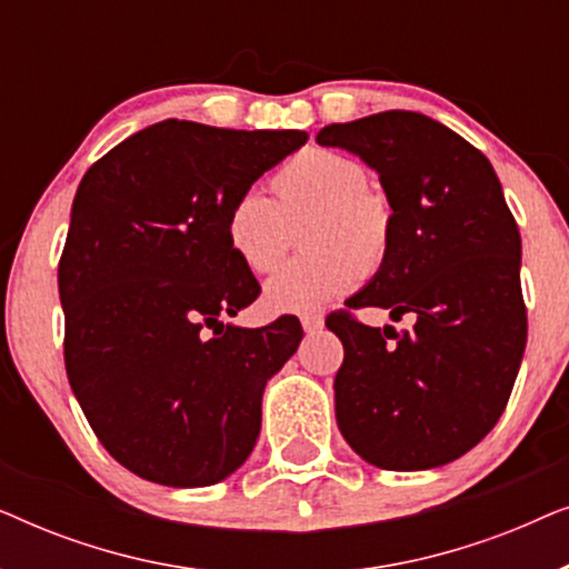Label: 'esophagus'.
Masks as SVG:
<instances>
[{
  "label": "esophagus",
  "mask_w": 569,
  "mask_h": 569,
  "mask_svg": "<svg viewBox=\"0 0 569 569\" xmlns=\"http://www.w3.org/2000/svg\"><path fill=\"white\" fill-rule=\"evenodd\" d=\"M300 323H302V329H306L308 333H316V331L323 329V316L308 313V316L300 318Z\"/></svg>",
  "instance_id": "esophagus-1"
}]
</instances>
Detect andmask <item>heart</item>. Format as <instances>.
I'll use <instances>...</instances> for the list:
<instances>
[{"label":"heart","instance_id":"heart-1","mask_svg":"<svg viewBox=\"0 0 569 569\" xmlns=\"http://www.w3.org/2000/svg\"><path fill=\"white\" fill-rule=\"evenodd\" d=\"M274 201L243 191L224 214V240L253 274L274 269L290 240V224L316 214L306 246L318 251L287 261L263 284L271 313H310L352 290L365 274L383 267L391 248L393 214L380 193L368 189V170L347 154L308 150L271 178Z\"/></svg>","mask_w":569,"mask_h":569}]
</instances>
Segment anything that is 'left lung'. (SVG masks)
<instances>
[{"label":"left lung","instance_id":"8db88e82","mask_svg":"<svg viewBox=\"0 0 569 569\" xmlns=\"http://www.w3.org/2000/svg\"><path fill=\"white\" fill-rule=\"evenodd\" d=\"M318 144L372 168L393 214L391 248L347 308H386L411 329L333 313L345 345L337 425L362 461L427 471L497 425L526 352L520 232L492 162L446 123L383 111L331 123Z\"/></svg>","mask_w":569,"mask_h":569}]
</instances>
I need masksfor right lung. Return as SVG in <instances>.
Returning a JSON list of instances; mask_svg holds the SVG:
<instances>
[{
  "label": "right lung",
  "instance_id": "obj_1",
  "mask_svg": "<svg viewBox=\"0 0 569 569\" xmlns=\"http://www.w3.org/2000/svg\"><path fill=\"white\" fill-rule=\"evenodd\" d=\"M306 142L298 129L168 119L77 186L59 261L67 378L92 432L137 477L209 487L251 456L263 388L302 329L295 316L263 329L224 321L259 295L224 214Z\"/></svg>",
  "mask_w": 569,
  "mask_h": 569
}]
</instances>
